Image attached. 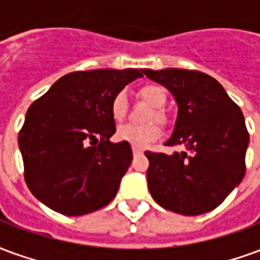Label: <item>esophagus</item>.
Here are the masks:
<instances>
[{
    "instance_id": "esophagus-1",
    "label": "esophagus",
    "mask_w": 260,
    "mask_h": 260,
    "mask_svg": "<svg viewBox=\"0 0 260 260\" xmlns=\"http://www.w3.org/2000/svg\"><path fill=\"white\" fill-rule=\"evenodd\" d=\"M132 152H134L135 156H138V154H142V153H143V149L138 146H132Z\"/></svg>"
}]
</instances>
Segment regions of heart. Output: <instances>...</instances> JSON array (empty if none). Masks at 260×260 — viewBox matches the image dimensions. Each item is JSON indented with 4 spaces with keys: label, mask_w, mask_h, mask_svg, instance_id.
<instances>
[{
    "label": "heart",
    "mask_w": 260,
    "mask_h": 260,
    "mask_svg": "<svg viewBox=\"0 0 260 260\" xmlns=\"http://www.w3.org/2000/svg\"><path fill=\"white\" fill-rule=\"evenodd\" d=\"M141 97L147 102L153 108V111L149 115V121H157L158 124H164L166 122V115L160 110L163 107L166 102H167V93L161 86L158 85H145L141 87L139 90ZM126 108H128V99L124 91H119L111 100V114H113L114 119L121 121L124 119L125 114H126ZM160 136V128L157 125L153 124H145V125H134V124H125L121 125L117 129V138L119 141L131 143L132 146L143 147L150 145Z\"/></svg>",
    "instance_id": "heart-1"
}]
</instances>
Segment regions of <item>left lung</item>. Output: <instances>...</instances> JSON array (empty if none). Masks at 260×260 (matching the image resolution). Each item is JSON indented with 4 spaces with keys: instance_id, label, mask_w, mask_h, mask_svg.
Listing matches in <instances>:
<instances>
[{
    "instance_id": "8db88e82",
    "label": "left lung",
    "mask_w": 260,
    "mask_h": 260,
    "mask_svg": "<svg viewBox=\"0 0 260 260\" xmlns=\"http://www.w3.org/2000/svg\"><path fill=\"white\" fill-rule=\"evenodd\" d=\"M167 87L178 115L167 146H185L173 154L146 152V178L153 199L167 210L198 216L216 209L245 175L249 143L241 108L217 80L199 71L143 69Z\"/></svg>"
}]
</instances>
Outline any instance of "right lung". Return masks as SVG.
I'll use <instances>...</instances> for the list:
<instances>
[{
  "label": "right lung",
  "mask_w": 260,
  "mask_h": 260,
  "mask_svg": "<svg viewBox=\"0 0 260 260\" xmlns=\"http://www.w3.org/2000/svg\"><path fill=\"white\" fill-rule=\"evenodd\" d=\"M143 69H94L59 78L26 113L18 138L29 189L65 216L113 201L132 161L131 145L113 143V97Z\"/></svg>",
  "instance_id": "add662e5"
}]
</instances>
